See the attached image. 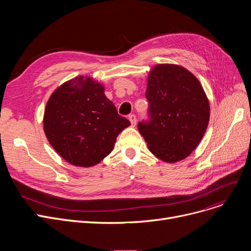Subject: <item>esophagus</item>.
I'll return each instance as SVG.
<instances>
[{
	"mask_svg": "<svg viewBox=\"0 0 251 251\" xmlns=\"http://www.w3.org/2000/svg\"><path fill=\"white\" fill-rule=\"evenodd\" d=\"M128 119H129V121H130V123H131V126L134 127V126L136 125V117H135L134 115H130V116L128 117Z\"/></svg>",
	"mask_w": 251,
	"mask_h": 251,
	"instance_id": "esophagus-1",
	"label": "esophagus"
}]
</instances>
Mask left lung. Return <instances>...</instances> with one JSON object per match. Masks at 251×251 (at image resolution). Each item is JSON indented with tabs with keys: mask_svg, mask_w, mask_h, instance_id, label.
<instances>
[{
	"mask_svg": "<svg viewBox=\"0 0 251 251\" xmlns=\"http://www.w3.org/2000/svg\"><path fill=\"white\" fill-rule=\"evenodd\" d=\"M150 122L138 130L150 151L166 163L182 161L201 141L209 121V102L202 85L176 64H157L148 76Z\"/></svg>",
	"mask_w": 251,
	"mask_h": 251,
	"instance_id": "1",
	"label": "left lung"
}]
</instances>
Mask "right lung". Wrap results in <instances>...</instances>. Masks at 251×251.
<instances>
[{
  "instance_id": "1",
  "label": "right lung",
  "mask_w": 251,
  "mask_h": 251,
  "mask_svg": "<svg viewBox=\"0 0 251 251\" xmlns=\"http://www.w3.org/2000/svg\"><path fill=\"white\" fill-rule=\"evenodd\" d=\"M45 134L69 164L89 168L114 149L117 136L130 126L104 95V86L89 76H77L50 95L43 119Z\"/></svg>"
}]
</instances>
